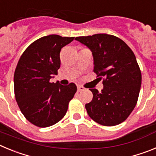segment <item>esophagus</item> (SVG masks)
Segmentation results:
<instances>
[{
  "mask_svg": "<svg viewBox=\"0 0 156 156\" xmlns=\"http://www.w3.org/2000/svg\"><path fill=\"white\" fill-rule=\"evenodd\" d=\"M85 90V88L83 87L82 86H77V90L79 92H81V91H83V90Z\"/></svg>",
  "mask_w": 156,
  "mask_h": 156,
  "instance_id": "34e87169",
  "label": "esophagus"
}]
</instances>
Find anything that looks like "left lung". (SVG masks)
<instances>
[{
    "label": "left lung",
    "instance_id": "1",
    "mask_svg": "<svg viewBox=\"0 0 156 156\" xmlns=\"http://www.w3.org/2000/svg\"><path fill=\"white\" fill-rule=\"evenodd\" d=\"M92 52L94 72L103 79V89H89L93 99L85 105L89 116L103 126L118 125L127 119L137 102L141 73L132 50L119 37L106 34L77 37Z\"/></svg>",
    "mask_w": 156,
    "mask_h": 156
}]
</instances>
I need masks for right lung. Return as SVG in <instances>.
<instances>
[{
	"instance_id": "1",
	"label": "right lung",
	"mask_w": 156,
	"mask_h": 156,
	"mask_svg": "<svg viewBox=\"0 0 156 156\" xmlns=\"http://www.w3.org/2000/svg\"><path fill=\"white\" fill-rule=\"evenodd\" d=\"M74 37L45 36L33 42L20 57L14 75L16 100L26 119L39 127L61 120L76 92L70 83L63 86L51 83L60 68V51Z\"/></svg>"
}]
</instances>
